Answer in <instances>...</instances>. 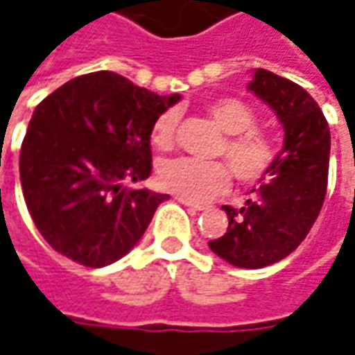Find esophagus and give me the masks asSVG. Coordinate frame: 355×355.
I'll return each mask as SVG.
<instances>
[{
  "instance_id": "obj_1",
  "label": "esophagus",
  "mask_w": 355,
  "mask_h": 355,
  "mask_svg": "<svg viewBox=\"0 0 355 355\" xmlns=\"http://www.w3.org/2000/svg\"><path fill=\"white\" fill-rule=\"evenodd\" d=\"M177 200H178V202H180V204H184V206H188V208L198 209V211H202V209H204V206H202V204H194L192 200H187V198H180V196H178Z\"/></svg>"
}]
</instances>
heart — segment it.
Returning <instances> with one entry per match:
<instances>
[{"label": "heart", "mask_w": 355, "mask_h": 355, "mask_svg": "<svg viewBox=\"0 0 355 355\" xmlns=\"http://www.w3.org/2000/svg\"><path fill=\"white\" fill-rule=\"evenodd\" d=\"M209 116L225 132L227 137L219 146L218 155L227 159L229 167L239 182L254 184L272 173L278 159L276 144L266 134L257 130V114L245 101L223 96L208 105ZM177 114L165 110L153 124V144L159 149H168L175 141ZM229 168L221 161H200L180 157L165 161L157 171L159 187L192 202H202L216 196L229 187Z\"/></svg>", "instance_id": "obj_1"}]
</instances>
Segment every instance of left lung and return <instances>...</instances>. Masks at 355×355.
<instances>
[{
  "instance_id": "left-lung-1",
  "label": "left lung",
  "mask_w": 355,
  "mask_h": 355,
  "mask_svg": "<svg viewBox=\"0 0 355 355\" xmlns=\"http://www.w3.org/2000/svg\"><path fill=\"white\" fill-rule=\"evenodd\" d=\"M248 91L268 105L284 126V149L241 209L223 206L225 235L209 248L237 268H264L286 259L307 237L327 196L329 122L317 101L297 83L257 69Z\"/></svg>"
}]
</instances>
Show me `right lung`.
I'll list each match as a JSON object with an SVG mask.
<instances>
[{"label": "right lung", "mask_w": 355, "mask_h": 355, "mask_svg": "<svg viewBox=\"0 0 355 355\" xmlns=\"http://www.w3.org/2000/svg\"><path fill=\"white\" fill-rule=\"evenodd\" d=\"M159 96L112 71L79 76L35 108L19 173L28 214L56 252L103 268L136 247L168 194L128 188L151 175Z\"/></svg>", "instance_id": "1"}]
</instances>
